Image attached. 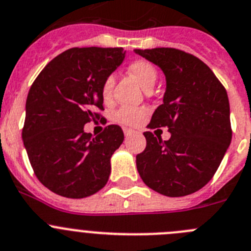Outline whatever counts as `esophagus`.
<instances>
[{
    "label": "esophagus",
    "mask_w": 251,
    "mask_h": 251,
    "mask_svg": "<svg viewBox=\"0 0 251 251\" xmlns=\"http://www.w3.org/2000/svg\"><path fill=\"white\" fill-rule=\"evenodd\" d=\"M124 133H125V137L127 139V137H130V135L132 133V131L127 130V128H124Z\"/></svg>",
    "instance_id": "1"
}]
</instances>
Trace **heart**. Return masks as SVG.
Returning a JSON list of instances; mask_svg holds the SVG:
<instances>
[{
    "instance_id": "b5f03b06",
    "label": "heart",
    "mask_w": 251,
    "mask_h": 251,
    "mask_svg": "<svg viewBox=\"0 0 251 251\" xmlns=\"http://www.w3.org/2000/svg\"><path fill=\"white\" fill-rule=\"evenodd\" d=\"M128 73L139 81L140 85L145 89V91L152 90V88L156 84V80H157V70H156V68L151 63L144 59L133 60L128 65ZM114 86L115 75L110 74L105 79L104 84H102V98H104V100L111 99ZM145 115H146V110L141 109V107L123 106L115 112L114 120L120 124V125L133 127V126H137L142 123Z\"/></svg>"
}]
</instances>
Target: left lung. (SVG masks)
<instances>
[{
  "instance_id": "left-lung-1",
  "label": "left lung",
  "mask_w": 251,
  "mask_h": 251,
  "mask_svg": "<svg viewBox=\"0 0 251 251\" xmlns=\"http://www.w3.org/2000/svg\"><path fill=\"white\" fill-rule=\"evenodd\" d=\"M166 76L163 102L150 128L168 127L171 137L146 131V149L136 156L146 186L167 197L200 191L212 179L231 141L228 94L208 65L175 48L135 49Z\"/></svg>"
}]
</instances>
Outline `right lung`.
Listing matches in <instances>:
<instances>
[{"instance_id": "add662e5", "label": "right lung", "mask_w": 251, "mask_h": 251, "mask_svg": "<svg viewBox=\"0 0 251 251\" xmlns=\"http://www.w3.org/2000/svg\"><path fill=\"white\" fill-rule=\"evenodd\" d=\"M123 48H72L44 67L25 101L22 139L37 178L67 198H85L106 184L110 158L124 141L120 126L94 137L84 125L100 119L102 84L125 59Z\"/></svg>"}]
</instances>
